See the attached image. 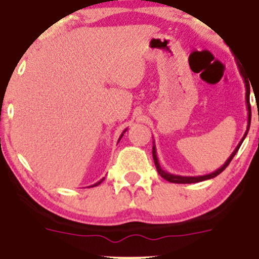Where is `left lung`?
Wrapping results in <instances>:
<instances>
[{"label": "left lung", "instance_id": "1", "mask_svg": "<svg viewBox=\"0 0 259 259\" xmlns=\"http://www.w3.org/2000/svg\"><path fill=\"white\" fill-rule=\"evenodd\" d=\"M239 68V71H240L241 76L244 77V82H245V87H246V106H247V127H246V132H245L243 139L240 140V142L238 143V146L235 147V149L233 150V153L231 154V156L226 160V162L224 165L221 166L220 168L217 169L215 172H211L209 173V175H204V176H197V177H184V176H177V175H171V173L168 172H165L163 169L160 167V163H159V160H158V156H156V147H155V143H154L153 146V159H154V163H155V167L158 169L159 175L162 177L163 179H166L167 182H171V183H177V184H191V183H198V182H203V181H207V179H211V178H215V177L220 175V173L224 171V169L227 167L228 165H230V162L232 161V159L234 158V155L237 154V152L240 148L241 143H243V141L245 140V137H246L248 130H250V124H251V105H250V83H248V81L246 80L247 76L245 75V73L243 71V68L240 67V65H238Z\"/></svg>", "mask_w": 259, "mask_h": 259}]
</instances>
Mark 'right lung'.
I'll use <instances>...</instances> for the list:
<instances>
[{
    "mask_svg": "<svg viewBox=\"0 0 259 259\" xmlns=\"http://www.w3.org/2000/svg\"><path fill=\"white\" fill-rule=\"evenodd\" d=\"M125 132H126V129H125V130H124V132H123V134H124V133H125ZM123 134H122V135H120V137H119V140H120V139H122ZM119 140H118V142H119ZM103 181H104V178H103V179H101V181H99V182H98V183H96V184H94V185H92V186H97V185H99V184H100V183H101V182H103Z\"/></svg>",
    "mask_w": 259,
    "mask_h": 259,
    "instance_id": "obj_1",
    "label": "right lung"
}]
</instances>
